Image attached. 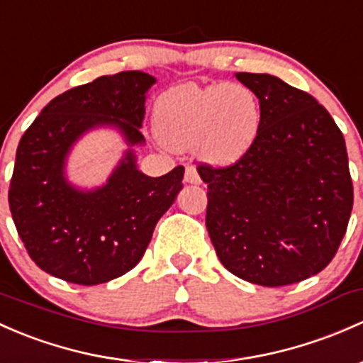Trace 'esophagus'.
<instances>
[{
    "label": "esophagus",
    "mask_w": 363,
    "mask_h": 363,
    "mask_svg": "<svg viewBox=\"0 0 363 363\" xmlns=\"http://www.w3.org/2000/svg\"><path fill=\"white\" fill-rule=\"evenodd\" d=\"M184 181H186V182H189V184H200V182H201L200 174H198V172H196V169H194V167H188V169H186Z\"/></svg>",
    "instance_id": "esophagus-1"
}]
</instances>
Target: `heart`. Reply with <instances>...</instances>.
Returning a JSON list of instances; mask_svg holds the SVG:
<instances>
[{"mask_svg":"<svg viewBox=\"0 0 363 363\" xmlns=\"http://www.w3.org/2000/svg\"><path fill=\"white\" fill-rule=\"evenodd\" d=\"M261 127V106L249 86L219 83L181 85L160 95L155 130L167 147H198L213 165H230L252 146Z\"/></svg>","mask_w":363,"mask_h":363,"instance_id":"1","label":"heart"}]
</instances>
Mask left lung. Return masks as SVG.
<instances>
[{"instance_id":"8db88e82","label":"left lung","mask_w":363,"mask_h":363,"mask_svg":"<svg viewBox=\"0 0 363 363\" xmlns=\"http://www.w3.org/2000/svg\"><path fill=\"white\" fill-rule=\"evenodd\" d=\"M261 106V127L235 163H198L207 224L224 268L284 287L320 273L337 252L353 208L345 137L313 95L277 76L236 72Z\"/></svg>"}]
</instances>
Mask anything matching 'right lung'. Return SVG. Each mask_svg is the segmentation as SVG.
Returning <instances> with one entry per match:
<instances>
[{
	"mask_svg": "<svg viewBox=\"0 0 363 363\" xmlns=\"http://www.w3.org/2000/svg\"><path fill=\"white\" fill-rule=\"evenodd\" d=\"M152 83L140 71L101 76L50 101L22 135L10 212L29 257L52 277L97 285L130 272L181 191L184 167L147 177L135 169L132 151L95 191H76L62 174L71 144L97 125L118 127L130 146L144 143L140 127Z\"/></svg>",
	"mask_w": 363,
	"mask_h": 363,
	"instance_id": "add662e5",
	"label": "right lung"
}]
</instances>
